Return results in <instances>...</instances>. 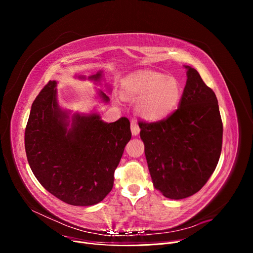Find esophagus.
Returning a JSON list of instances; mask_svg holds the SVG:
<instances>
[{"instance_id":"34e87169","label":"esophagus","mask_w":253,"mask_h":253,"mask_svg":"<svg viewBox=\"0 0 253 253\" xmlns=\"http://www.w3.org/2000/svg\"><path fill=\"white\" fill-rule=\"evenodd\" d=\"M131 131H132V134L135 135V136L139 134L140 128H139V126H138V124H137L136 121H132L131 122Z\"/></svg>"}]
</instances>
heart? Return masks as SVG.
<instances>
[{
	"mask_svg": "<svg viewBox=\"0 0 253 253\" xmlns=\"http://www.w3.org/2000/svg\"><path fill=\"white\" fill-rule=\"evenodd\" d=\"M122 96L137 101L136 109L151 121L166 118L178 105L181 87L178 81L158 73H143L133 76L122 87Z\"/></svg>",
	"mask_w": 253,
	"mask_h": 253,
	"instance_id": "b5f03b06",
	"label": "heart"
}]
</instances>
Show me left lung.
Here are the masks:
<instances>
[{
    "label": "left lung",
    "mask_w": 253,
    "mask_h": 253,
    "mask_svg": "<svg viewBox=\"0 0 253 253\" xmlns=\"http://www.w3.org/2000/svg\"><path fill=\"white\" fill-rule=\"evenodd\" d=\"M186 67L177 110L159 121L138 124L153 183L171 200L189 197L206 185L223 145L217 98L196 70Z\"/></svg>",
    "instance_id": "obj_1"
}]
</instances>
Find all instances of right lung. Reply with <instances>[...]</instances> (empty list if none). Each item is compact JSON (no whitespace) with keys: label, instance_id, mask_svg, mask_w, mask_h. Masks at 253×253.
Instances as JSON below:
<instances>
[{"label":"right lung","instance_id":"add662e5","mask_svg":"<svg viewBox=\"0 0 253 253\" xmlns=\"http://www.w3.org/2000/svg\"><path fill=\"white\" fill-rule=\"evenodd\" d=\"M56 84L48 81L32 105L24 137L29 167L60 201L73 206L98 204L113 188L115 170L132 137L129 120L121 117L106 124L96 114L75 115L67 129L66 114L57 104ZM101 96L109 100L102 91Z\"/></svg>","mask_w":253,"mask_h":253}]
</instances>
